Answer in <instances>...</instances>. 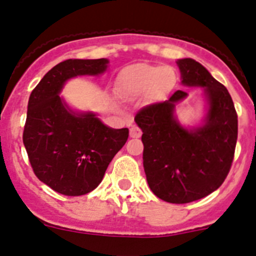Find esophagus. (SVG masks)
Returning a JSON list of instances; mask_svg holds the SVG:
<instances>
[{"mask_svg": "<svg viewBox=\"0 0 256 256\" xmlns=\"http://www.w3.org/2000/svg\"><path fill=\"white\" fill-rule=\"evenodd\" d=\"M142 130L138 126H131L130 128V138H140L142 136Z\"/></svg>", "mask_w": 256, "mask_h": 256, "instance_id": "esophagus-1", "label": "esophagus"}]
</instances>
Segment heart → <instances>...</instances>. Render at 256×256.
<instances>
[{
    "instance_id": "obj_1",
    "label": "heart",
    "mask_w": 256,
    "mask_h": 256,
    "mask_svg": "<svg viewBox=\"0 0 256 256\" xmlns=\"http://www.w3.org/2000/svg\"><path fill=\"white\" fill-rule=\"evenodd\" d=\"M176 74L171 66L138 64L120 71L116 79V92L124 100H135L150 89L160 96L172 88Z\"/></svg>"
}]
</instances>
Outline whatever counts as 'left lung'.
Instances as JSON below:
<instances>
[{"label":"left lung","mask_w":256,"mask_h":256,"mask_svg":"<svg viewBox=\"0 0 256 256\" xmlns=\"http://www.w3.org/2000/svg\"><path fill=\"white\" fill-rule=\"evenodd\" d=\"M182 84L204 86L208 100L206 124L188 130L174 117V104L186 92L164 102L145 106L135 116L142 131V164L153 194L185 204L217 190L231 170L237 142V114L228 90L192 58L177 61Z\"/></svg>","instance_id":"8db88e82"}]
</instances>
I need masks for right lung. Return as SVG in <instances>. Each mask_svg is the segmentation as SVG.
<instances>
[{
	"instance_id": "right-lung-1",
	"label": "right lung",
	"mask_w": 256,
	"mask_h": 256,
	"mask_svg": "<svg viewBox=\"0 0 256 256\" xmlns=\"http://www.w3.org/2000/svg\"><path fill=\"white\" fill-rule=\"evenodd\" d=\"M108 60H66L50 68L32 92L22 142L34 174L52 190L79 196L100 185L108 164L128 138L94 114H75L58 96L66 80L100 75Z\"/></svg>"
}]
</instances>
